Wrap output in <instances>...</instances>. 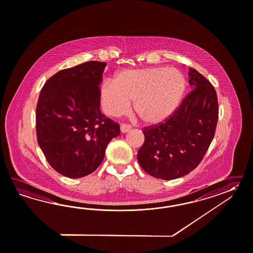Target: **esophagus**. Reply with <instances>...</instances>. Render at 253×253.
<instances>
[{"instance_id": "34e87169", "label": "esophagus", "mask_w": 253, "mask_h": 253, "mask_svg": "<svg viewBox=\"0 0 253 253\" xmlns=\"http://www.w3.org/2000/svg\"><path fill=\"white\" fill-rule=\"evenodd\" d=\"M131 129V126L129 125H126V124H122L121 126H120V130L122 133H126Z\"/></svg>"}]
</instances>
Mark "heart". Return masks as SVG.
<instances>
[{
    "mask_svg": "<svg viewBox=\"0 0 253 253\" xmlns=\"http://www.w3.org/2000/svg\"><path fill=\"white\" fill-rule=\"evenodd\" d=\"M186 90V80L175 68L149 67L124 70L101 89V103L106 115L121 117L130 109L145 123L166 121L178 109Z\"/></svg>",
    "mask_w": 253,
    "mask_h": 253,
    "instance_id": "b5f03b06",
    "label": "heart"
}]
</instances>
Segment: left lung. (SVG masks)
Returning <instances> with one entry per match:
<instances>
[{
	"label": "left lung",
	"instance_id": "left-lung-1",
	"mask_svg": "<svg viewBox=\"0 0 253 253\" xmlns=\"http://www.w3.org/2000/svg\"><path fill=\"white\" fill-rule=\"evenodd\" d=\"M193 90L174 114L162 123L144 127L143 146L137 152L141 168L155 178L173 180L194 170L214 138L218 102L214 86L189 68Z\"/></svg>",
	"mask_w": 253,
	"mask_h": 253
}]
</instances>
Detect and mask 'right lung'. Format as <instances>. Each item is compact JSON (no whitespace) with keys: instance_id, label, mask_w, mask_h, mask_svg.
<instances>
[{"instance_id":"right-lung-1","label":"right lung","mask_w":253,"mask_h":253,"mask_svg":"<svg viewBox=\"0 0 253 253\" xmlns=\"http://www.w3.org/2000/svg\"><path fill=\"white\" fill-rule=\"evenodd\" d=\"M105 62L87 61L45 82L36 110L39 147L47 162L69 178L91 174L104 160L120 126L100 110Z\"/></svg>"}]
</instances>
